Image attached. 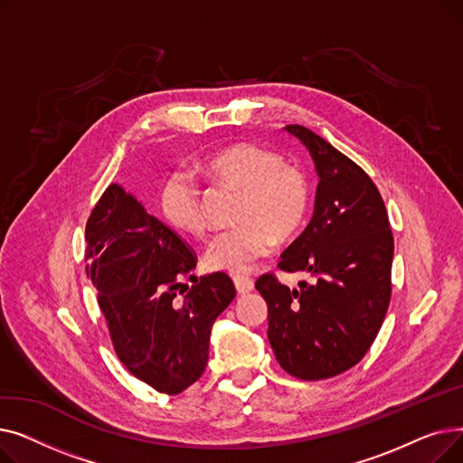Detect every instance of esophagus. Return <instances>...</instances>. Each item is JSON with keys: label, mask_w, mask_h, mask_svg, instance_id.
<instances>
[{"label": "esophagus", "mask_w": 463, "mask_h": 463, "mask_svg": "<svg viewBox=\"0 0 463 463\" xmlns=\"http://www.w3.org/2000/svg\"><path fill=\"white\" fill-rule=\"evenodd\" d=\"M234 287L240 295H248L253 290V279L248 276H234Z\"/></svg>", "instance_id": "34e87169"}]
</instances>
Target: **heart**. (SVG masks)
<instances>
[{"label": "heart", "mask_w": 463, "mask_h": 463, "mask_svg": "<svg viewBox=\"0 0 463 463\" xmlns=\"http://www.w3.org/2000/svg\"><path fill=\"white\" fill-rule=\"evenodd\" d=\"M204 173L240 191L232 229L215 234L204 251L210 270L241 274L269 255L278 240L295 236L304 225L311 187L298 165L257 144H234L204 159ZM161 212L178 231L201 236L206 231L203 191L187 173L170 175L159 193Z\"/></svg>", "instance_id": "obj_1"}]
</instances>
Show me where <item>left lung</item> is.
<instances>
[{"label":"left lung","mask_w":463,"mask_h":463,"mask_svg":"<svg viewBox=\"0 0 463 463\" xmlns=\"http://www.w3.org/2000/svg\"><path fill=\"white\" fill-rule=\"evenodd\" d=\"M311 156L319 185L306 231L279 260L313 283L288 288L274 274L255 287L269 304V339L279 366L319 381L358 364L375 342L391 304L394 238L383 197L364 170L302 126H287Z\"/></svg>","instance_id":"8db88e82"}]
</instances>
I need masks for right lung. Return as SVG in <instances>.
Instances as JSON below:
<instances>
[{"instance_id": "1", "label": "right lung", "mask_w": 463, "mask_h": 463, "mask_svg": "<svg viewBox=\"0 0 463 463\" xmlns=\"http://www.w3.org/2000/svg\"><path fill=\"white\" fill-rule=\"evenodd\" d=\"M86 244V276L118 358L157 392L180 394L206 368L212 325L236 297L232 279L194 278L197 255L118 184L91 210Z\"/></svg>"}]
</instances>
